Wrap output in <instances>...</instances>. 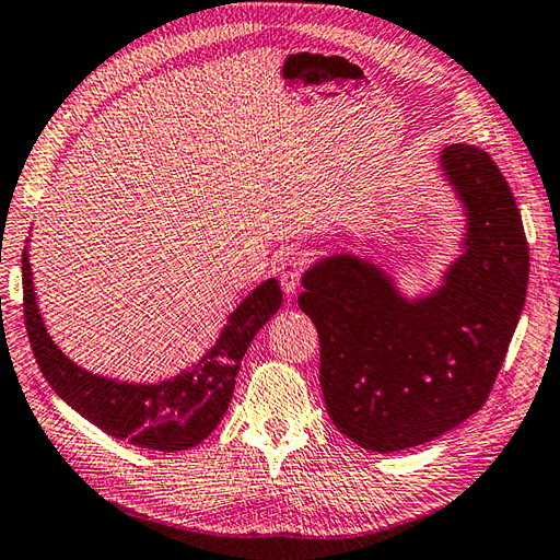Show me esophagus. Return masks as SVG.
Listing matches in <instances>:
<instances>
[{
    "label": "esophagus",
    "instance_id": "34e87169",
    "mask_svg": "<svg viewBox=\"0 0 560 560\" xmlns=\"http://www.w3.org/2000/svg\"><path fill=\"white\" fill-rule=\"evenodd\" d=\"M303 269H305V261H303L299 252H295V249L281 252L279 259H277V273H279L281 289L287 293H295V289L301 287Z\"/></svg>",
    "mask_w": 560,
    "mask_h": 560
}]
</instances>
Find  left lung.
Listing matches in <instances>:
<instances>
[{
  "label": "left lung",
  "instance_id": "obj_1",
  "mask_svg": "<svg viewBox=\"0 0 560 560\" xmlns=\"http://www.w3.org/2000/svg\"><path fill=\"white\" fill-rule=\"evenodd\" d=\"M442 170L468 228L464 255L434 293L402 299L354 255L325 257L303 277L299 305L320 337L327 412L369 452L432 442L483 408L524 308L529 247L498 164L454 142Z\"/></svg>",
  "mask_w": 560,
  "mask_h": 560
}]
</instances>
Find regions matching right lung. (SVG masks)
<instances>
[{
	"instance_id": "obj_1",
	"label": "right lung",
	"mask_w": 560,
	"mask_h": 560,
	"mask_svg": "<svg viewBox=\"0 0 560 560\" xmlns=\"http://www.w3.org/2000/svg\"><path fill=\"white\" fill-rule=\"evenodd\" d=\"M26 332L50 388L98 430L155 452H184L211 434L233 398L235 376L259 327L279 311L277 279L261 281L228 317L218 342L199 364L170 381L142 386L90 374L52 342L33 293L28 252L21 255Z\"/></svg>"
}]
</instances>
